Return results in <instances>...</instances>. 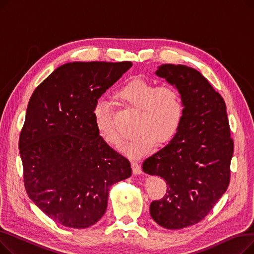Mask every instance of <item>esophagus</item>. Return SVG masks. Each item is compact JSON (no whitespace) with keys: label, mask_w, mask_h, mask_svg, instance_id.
<instances>
[{"label":"esophagus","mask_w":254,"mask_h":254,"mask_svg":"<svg viewBox=\"0 0 254 254\" xmlns=\"http://www.w3.org/2000/svg\"><path fill=\"white\" fill-rule=\"evenodd\" d=\"M131 169H132V173H134L135 175H140L142 173V170H141L139 164L135 161L131 162Z\"/></svg>","instance_id":"34e87169"}]
</instances>
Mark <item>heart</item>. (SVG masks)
<instances>
[{"label": "heart", "mask_w": 254, "mask_h": 254, "mask_svg": "<svg viewBox=\"0 0 254 254\" xmlns=\"http://www.w3.org/2000/svg\"><path fill=\"white\" fill-rule=\"evenodd\" d=\"M116 99L129 109L139 110L136 120L137 134L122 150L130 156L149 153L159 143H166L179 129L184 115V103L180 91L173 85H158L144 79H132L120 87ZM95 124L102 139L119 147L123 138L113 122L110 105L100 100L93 108Z\"/></svg>", "instance_id": "heart-1"}]
</instances>
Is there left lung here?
Segmentation results:
<instances>
[{"instance_id": "left-lung-1", "label": "left lung", "mask_w": 254, "mask_h": 254, "mask_svg": "<svg viewBox=\"0 0 254 254\" xmlns=\"http://www.w3.org/2000/svg\"><path fill=\"white\" fill-rule=\"evenodd\" d=\"M155 75L180 91L184 115L174 137L145 158L142 169L168 185L165 196L150 204L152 219L180 230L201 221L228 190L234 142L225 103L201 73L166 64Z\"/></svg>"}]
</instances>
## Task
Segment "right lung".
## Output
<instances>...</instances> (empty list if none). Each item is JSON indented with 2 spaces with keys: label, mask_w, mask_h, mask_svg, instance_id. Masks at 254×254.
<instances>
[{
  "label": "right lung",
  "mask_w": 254,
  "mask_h": 254,
  "mask_svg": "<svg viewBox=\"0 0 254 254\" xmlns=\"http://www.w3.org/2000/svg\"><path fill=\"white\" fill-rule=\"evenodd\" d=\"M130 62H74L53 71L30 99L19 138L25 190L56 222L85 229L105 214L111 186L130 164L100 136L93 108Z\"/></svg>",
  "instance_id": "obj_1"
}]
</instances>
